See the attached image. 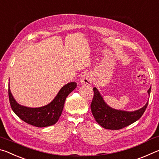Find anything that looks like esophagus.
I'll use <instances>...</instances> for the list:
<instances>
[{"label": "esophagus", "instance_id": "esophagus-1", "mask_svg": "<svg viewBox=\"0 0 159 159\" xmlns=\"http://www.w3.org/2000/svg\"><path fill=\"white\" fill-rule=\"evenodd\" d=\"M80 82L83 85H90L92 83V76L90 74H84L80 79Z\"/></svg>", "mask_w": 159, "mask_h": 159}]
</instances>
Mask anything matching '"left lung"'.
Listing matches in <instances>:
<instances>
[{
  "instance_id": "left-lung-1",
  "label": "left lung",
  "mask_w": 159,
  "mask_h": 159,
  "mask_svg": "<svg viewBox=\"0 0 159 159\" xmlns=\"http://www.w3.org/2000/svg\"><path fill=\"white\" fill-rule=\"evenodd\" d=\"M93 99L91 102V111L95 120L102 127L110 130H120L132 124L141 118L146 110L148 103L137 111L129 112L116 110L109 107L104 102L96 88H93ZM151 88L148 90L150 95Z\"/></svg>"
}]
</instances>
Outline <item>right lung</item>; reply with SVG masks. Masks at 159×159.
<instances>
[{"label": "right lung", "instance_id": "right-lung-1", "mask_svg": "<svg viewBox=\"0 0 159 159\" xmlns=\"http://www.w3.org/2000/svg\"><path fill=\"white\" fill-rule=\"evenodd\" d=\"M76 87V83H67L61 88L52 102L39 108H29L20 105L12 97L8 87L10 104L15 114L26 123L39 128L47 127L57 122L62 112L66 97Z\"/></svg>", "mask_w": 159, "mask_h": 159}]
</instances>
